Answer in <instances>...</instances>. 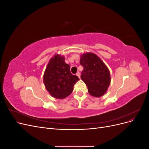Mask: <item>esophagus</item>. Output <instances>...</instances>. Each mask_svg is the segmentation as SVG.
I'll return each mask as SVG.
<instances>
[{
	"label": "esophagus",
	"mask_w": 149,
	"mask_h": 149,
	"mask_svg": "<svg viewBox=\"0 0 149 149\" xmlns=\"http://www.w3.org/2000/svg\"><path fill=\"white\" fill-rule=\"evenodd\" d=\"M76 75H77V76H78L79 78H80V73H79V72H78V73H76Z\"/></svg>",
	"instance_id": "1"
}]
</instances>
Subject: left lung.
Returning <instances> with one entry per match:
<instances>
[{
	"label": "left lung",
	"mask_w": 149,
	"mask_h": 149,
	"mask_svg": "<svg viewBox=\"0 0 149 149\" xmlns=\"http://www.w3.org/2000/svg\"><path fill=\"white\" fill-rule=\"evenodd\" d=\"M80 64L84 68L81 78L88 86V93L94 97H101L106 92L111 82L110 73L102 61L93 53L81 56Z\"/></svg>",
	"instance_id": "8db88e82"
}]
</instances>
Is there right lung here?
I'll return each mask as SVG.
<instances>
[{
	"instance_id": "1",
	"label": "right lung",
	"mask_w": 149,
	"mask_h": 149,
	"mask_svg": "<svg viewBox=\"0 0 149 149\" xmlns=\"http://www.w3.org/2000/svg\"><path fill=\"white\" fill-rule=\"evenodd\" d=\"M72 74L70 66L65 62V58L55 55L49 60L43 75V82L51 95L57 99L68 96L73 90L74 84L79 80Z\"/></svg>"
}]
</instances>
